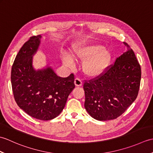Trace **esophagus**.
<instances>
[{"instance_id":"34e87169","label":"esophagus","mask_w":153,"mask_h":153,"mask_svg":"<svg viewBox=\"0 0 153 153\" xmlns=\"http://www.w3.org/2000/svg\"><path fill=\"white\" fill-rule=\"evenodd\" d=\"M74 83H75V85H76V87H80L82 85V82L78 78L75 79Z\"/></svg>"}]
</instances>
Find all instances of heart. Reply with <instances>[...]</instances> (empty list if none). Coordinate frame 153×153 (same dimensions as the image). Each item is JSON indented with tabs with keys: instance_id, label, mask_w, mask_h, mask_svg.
<instances>
[{
	"instance_id": "heart-1",
	"label": "heart",
	"mask_w": 153,
	"mask_h": 153,
	"mask_svg": "<svg viewBox=\"0 0 153 153\" xmlns=\"http://www.w3.org/2000/svg\"><path fill=\"white\" fill-rule=\"evenodd\" d=\"M70 57H62V62L65 67H74L72 59L82 60L83 73L89 77H96L105 72L111 58V54L108 49L95 44L74 48L70 53Z\"/></svg>"
}]
</instances>
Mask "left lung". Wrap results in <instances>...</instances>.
Masks as SVG:
<instances>
[{
    "label": "left lung",
    "instance_id": "left-lung-1",
    "mask_svg": "<svg viewBox=\"0 0 153 153\" xmlns=\"http://www.w3.org/2000/svg\"><path fill=\"white\" fill-rule=\"evenodd\" d=\"M127 50L116 58L102 76L83 85L87 112L99 121L114 120L135 101L140 86L141 71L134 52Z\"/></svg>",
    "mask_w": 153,
    "mask_h": 153
}]
</instances>
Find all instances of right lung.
Here are the masks:
<instances>
[{
	"mask_svg": "<svg viewBox=\"0 0 153 153\" xmlns=\"http://www.w3.org/2000/svg\"><path fill=\"white\" fill-rule=\"evenodd\" d=\"M41 37H31L20 48L12 68L11 83L19 108L34 118L50 120L63 110L75 88L74 76H58L49 64L35 69L33 57L39 48Z\"/></svg>",
	"mask_w": 153,
	"mask_h": 153,
	"instance_id": "1",
	"label": "right lung"
}]
</instances>
